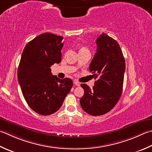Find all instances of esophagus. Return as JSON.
<instances>
[{"mask_svg": "<svg viewBox=\"0 0 152 152\" xmlns=\"http://www.w3.org/2000/svg\"><path fill=\"white\" fill-rule=\"evenodd\" d=\"M74 84H75L76 86H80V83L78 81H76V80H75V81H74Z\"/></svg>", "mask_w": 152, "mask_h": 152, "instance_id": "1", "label": "esophagus"}]
</instances>
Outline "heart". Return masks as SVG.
<instances>
[{
    "instance_id": "obj_1",
    "label": "heart",
    "mask_w": 152,
    "mask_h": 152,
    "mask_svg": "<svg viewBox=\"0 0 152 152\" xmlns=\"http://www.w3.org/2000/svg\"><path fill=\"white\" fill-rule=\"evenodd\" d=\"M81 49H86V48H85V47H83V48H82Z\"/></svg>"
}]
</instances>
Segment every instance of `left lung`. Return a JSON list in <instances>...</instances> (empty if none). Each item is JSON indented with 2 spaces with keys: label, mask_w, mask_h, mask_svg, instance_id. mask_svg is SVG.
I'll return each mask as SVG.
<instances>
[{
  "label": "left lung",
  "mask_w": 152,
  "mask_h": 152,
  "mask_svg": "<svg viewBox=\"0 0 152 152\" xmlns=\"http://www.w3.org/2000/svg\"><path fill=\"white\" fill-rule=\"evenodd\" d=\"M97 50L90 65L95 76L93 88L82 84L84 94L80 99L82 108L89 115L99 116L111 111L122 94L125 60L119 45L102 34L96 40Z\"/></svg>",
  "instance_id": "1"
}]
</instances>
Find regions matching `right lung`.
Masks as SVG:
<instances>
[{"label": "right lung", "mask_w": 152, "mask_h": 152, "mask_svg": "<svg viewBox=\"0 0 152 152\" xmlns=\"http://www.w3.org/2000/svg\"><path fill=\"white\" fill-rule=\"evenodd\" d=\"M63 37L45 33L26 45L23 50L18 80L29 107L41 115L54 113L61 107L72 87V80L51 74L50 67L61 61Z\"/></svg>", "instance_id": "add662e5"}]
</instances>
